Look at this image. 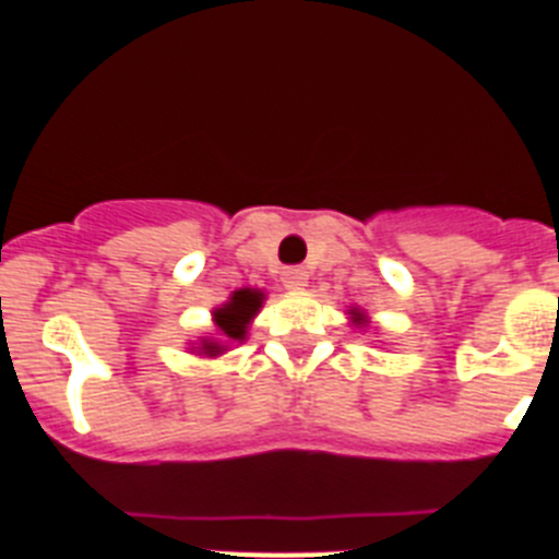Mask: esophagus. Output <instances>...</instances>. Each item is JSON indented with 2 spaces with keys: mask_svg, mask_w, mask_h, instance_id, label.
<instances>
[{
  "mask_svg": "<svg viewBox=\"0 0 559 559\" xmlns=\"http://www.w3.org/2000/svg\"><path fill=\"white\" fill-rule=\"evenodd\" d=\"M305 283H308V271L302 269V265H290V269L283 271V285L290 290H299L305 288Z\"/></svg>",
  "mask_w": 559,
  "mask_h": 559,
  "instance_id": "esophagus-1",
  "label": "esophagus"
}]
</instances>
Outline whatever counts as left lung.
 <instances>
[{
    "label": "left lung",
    "mask_w": 559,
    "mask_h": 559,
    "mask_svg": "<svg viewBox=\"0 0 559 559\" xmlns=\"http://www.w3.org/2000/svg\"><path fill=\"white\" fill-rule=\"evenodd\" d=\"M355 316H358V322H364V319H360V313H355Z\"/></svg>",
    "instance_id": "obj_1"
}]
</instances>
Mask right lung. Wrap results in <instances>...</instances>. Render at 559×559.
<instances>
[{"label":"right lung","instance_id":"add662e5","mask_svg":"<svg viewBox=\"0 0 559 559\" xmlns=\"http://www.w3.org/2000/svg\"><path fill=\"white\" fill-rule=\"evenodd\" d=\"M260 305H263V294H260V290H249V288L235 290L229 302H226L224 308L215 310V324H218V330L229 341H243L246 324H249L251 316L260 310ZM204 353L218 355L221 344H212V341H206Z\"/></svg>","mask_w":559,"mask_h":559}]
</instances>
